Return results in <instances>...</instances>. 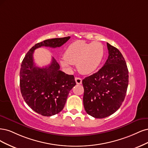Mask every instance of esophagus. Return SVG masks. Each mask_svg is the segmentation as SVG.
Instances as JSON below:
<instances>
[{"mask_svg":"<svg viewBox=\"0 0 148 148\" xmlns=\"http://www.w3.org/2000/svg\"><path fill=\"white\" fill-rule=\"evenodd\" d=\"M75 82L77 84H82V79L80 78V77H75Z\"/></svg>","mask_w":148,"mask_h":148,"instance_id":"34e87169","label":"esophagus"}]
</instances>
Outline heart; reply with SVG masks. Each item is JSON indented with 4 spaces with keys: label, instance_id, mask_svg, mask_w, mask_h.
<instances>
[{
    "label": "heart",
    "instance_id": "1",
    "mask_svg": "<svg viewBox=\"0 0 148 148\" xmlns=\"http://www.w3.org/2000/svg\"><path fill=\"white\" fill-rule=\"evenodd\" d=\"M104 53V47L101 43H87L77 40L66 49L64 54V59L60 60V64L68 69H71V64H76L80 73L90 74L101 64Z\"/></svg>",
    "mask_w": 148,
    "mask_h": 148
}]
</instances>
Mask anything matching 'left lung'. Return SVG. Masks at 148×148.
<instances>
[{"instance_id":"left-lung-1","label":"left lung","mask_w":148,"mask_h":148,"mask_svg":"<svg viewBox=\"0 0 148 148\" xmlns=\"http://www.w3.org/2000/svg\"><path fill=\"white\" fill-rule=\"evenodd\" d=\"M108 58L97 73L82 80L84 106L95 118L108 117L117 111L125 99L128 71L121 51L107 43Z\"/></svg>"}]
</instances>
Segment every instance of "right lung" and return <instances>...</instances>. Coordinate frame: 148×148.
Here are the masks:
<instances>
[{
  "label": "right lung",
  "instance_id": "add662e5",
  "mask_svg": "<svg viewBox=\"0 0 148 148\" xmlns=\"http://www.w3.org/2000/svg\"><path fill=\"white\" fill-rule=\"evenodd\" d=\"M70 37L55 38L37 43L24 58L20 73L21 93L26 104L33 111L44 116H51L63 110L70 90L76 83L73 75L60 70L54 58L45 68L36 66L33 53L41 47L56 48L63 45Z\"/></svg>",
  "mask_w": 148,
  "mask_h": 148
}]
</instances>
